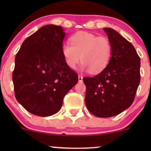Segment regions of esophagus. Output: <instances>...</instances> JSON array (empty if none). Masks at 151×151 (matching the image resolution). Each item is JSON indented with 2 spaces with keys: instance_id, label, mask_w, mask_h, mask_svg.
Returning a JSON list of instances; mask_svg holds the SVG:
<instances>
[{
  "instance_id": "obj_1",
  "label": "esophagus",
  "mask_w": 151,
  "mask_h": 151,
  "mask_svg": "<svg viewBox=\"0 0 151 151\" xmlns=\"http://www.w3.org/2000/svg\"><path fill=\"white\" fill-rule=\"evenodd\" d=\"M82 79H83L82 76H81V75L78 76V79H79V82H81V81H82Z\"/></svg>"
}]
</instances>
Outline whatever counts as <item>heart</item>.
<instances>
[{"label": "heart", "mask_w": 151, "mask_h": 151, "mask_svg": "<svg viewBox=\"0 0 151 151\" xmlns=\"http://www.w3.org/2000/svg\"><path fill=\"white\" fill-rule=\"evenodd\" d=\"M71 44L62 45V54L67 67L74 69L82 62L80 70L97 74L106 67L112 55V46L106 37L87 32H79L72 36Z\"/></svg>", "instance_id": "1"}]
</instances>
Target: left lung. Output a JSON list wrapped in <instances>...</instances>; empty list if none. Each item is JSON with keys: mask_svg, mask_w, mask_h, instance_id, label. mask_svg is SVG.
<instances>
[{"mask_svg": "<svg viewBox=\"0 0 151 151\" xmlns=\"http://www.w3.org/2000/svg\"><path fill=\"white\" fill-rule=\"evenodd\" d=\"M104 30L112 46L110 61L95 77L83 78L86 108L100 118L114 116L129 108L141 79V60L133 45L114 29Z\"/></svg>", "mask_w": 151, "mask_h": 151, "instance_id": "obj_1", "label": "left lung"}]
</instances>
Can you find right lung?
Listing matches in <instances>:
<instances>
[{
	"instance_id": "1",
	"label": "right lung",
	"mask_w": 151,
	"mask_h": 151,
	"mask_svg": "<svg viewBox=\"0 0 151 151\" xmlns=\"http://www.w3.org/2000/svg\"><path fill=\"white\" fill-rule=\"evenodd\" d=\"M62 26L47 25L26 38L15 58V98L27 111L49 116L61 109L63 99L78 82L62 54Z\"/></svg>"
}]
</instances>
